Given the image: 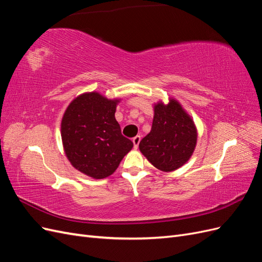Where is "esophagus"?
<instances>
[{
  "instance_id": "obj_1",
  "label": "esophagus",
  "mask_w": 262,
  "mask_h": 262,
  "mask_svg": "<svg viewBox=\"0 0 262 262\" xmlns=\"http://www.w3.org/2000/svg\"><path fill=\"white\" fill-rule=\"evenodd\" d=\"M140 141H141V137H140V136H137V137H134V138L132 139V142H133V145H134V147L137 148V147L139 146Z\"/></svg>"
}]
</instances>
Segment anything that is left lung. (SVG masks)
Segmentation results:
<instances>
[{"mask_svg":"<svg viewBox=\"0 0 262 262\" xmlns=\"http://www.w3.org/2000/svg\"><path fill=\"white\" fill-rule=\"evenodd\" d=\"M194 122L176 99L167 105L154 106L152 129L142 139L139 147L147 161L162 171H172L185 165L196 144Z\"/></svg>","mask_w":262,"mask_h":262,"instance_id":"obj_1","label":"left lung"}]
</instances>
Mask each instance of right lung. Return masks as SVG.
<instances>
[{"mask_svg":"<svg viewBox=\"0 0 262 262\" xmlns=\"http://www.w3.org/2000/svg\"><path fill=\"white\" fill-rule=\"evenodd\" d=\"M118 102L97 92L84 93L71 101L62 118L61 138L68 160L95 179L114 173L133 147L115 118Z\"/></svg>","mask_w":262,"mask_h":262,"instance_id":"add662e5","label":"right lung"}]
</instances>
